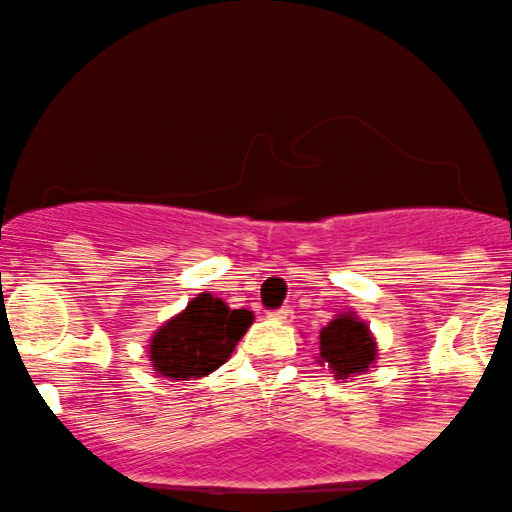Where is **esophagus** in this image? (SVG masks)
Here are the masks:
<instances>
[{
  "label": "esophagus",
  "mask_w": 512,
  "mask_h": 512,
  "mask_svg": "<svg viewBox=\"0 0 512 512\" xmlns=\"http://www.w3.org/2000/svg\"><path fill=\"white\" fill-rule=\"evenodd\" d=\"M269 319H276V321H289V319H291V309H289V306H281V309L269 311Z\"/></svg>",
  "instance_id": "obj_1"
}]
</instances>
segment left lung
<instances>
[{"label": "left lung", "mask_w": 512, "mask_h": 512, "mask_svg": "<svg viewBox=\"0 0 512 512\" xmlns=\"http://www.w3.org/2000/svg\"><path fill=\"white\" fill-rule=\"evenodd\" d=\"M319 364H329L337 379L354 377L367 372L377 357L369 326L354 314H342L321 329L319 334Z\"/></svg>", "instance_id": "obj_1"}]
</instances>
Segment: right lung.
<instances>
[{"label":"right lung","instance_id":"add662e5","mask_svg":"<svg viewBox=\"0 0 512 512\" xmlns=\"http://www.w3.org/2000/svg\"><path fill=\"white\" fill-rule=\"evenodd\" d=\"M251 321V311L228 309L226 301L211 294L196 296L155 332L150 342L153 369L170 379L206 377L231 357Z\"/></svg>","mask_w":512,"mask_h":512}]
</instances>
